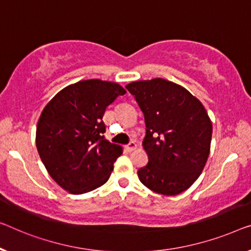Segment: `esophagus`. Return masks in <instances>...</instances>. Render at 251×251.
<instances>
[{
  "mask_svg": "<svg viewBox=\"0 0 251 251\" xmlns=\"http://www.w3.org/2000/svg\"><path fill=\"white\" fill-rule=\"evenodd\" d=\"M137 148V144L135 143V141H130L128 144L126 145V150L128 152H132V151H134V150H135Z\"/></svg>",
  "mask_w": 251,
  "mask_h": 251,
  "instance_id": "esophagus-1",
  "label": "esophagus"
}]
</instances>
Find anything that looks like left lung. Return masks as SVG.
Returning a JSON list of instances; mask_svg holds the SVG:
<instances>
[{
  "instance_id": "obj_1",
  "label": "left lung",
  "mask_w": 251,
  "mask_h": 251,
  "mask_svg": "<svg viewBox=\"0 0 251 251\" xmlns=\"http://www.w3.org/2000/svg\"><path fill=\"white\" fill-rule=\"evenodd\" d=\"M126 89L144 114L143 148L149 162L138 169L142 184L166 196L188 189L206 164L212 122L188 90L164 78L136 81Z\"/></svg>"
}]
</instances>
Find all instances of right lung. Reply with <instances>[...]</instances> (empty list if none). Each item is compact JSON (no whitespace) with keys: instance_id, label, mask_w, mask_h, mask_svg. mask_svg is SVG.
Listing matches in <instances>:
<instances>
[{"instance_id":"add662e5","label":"right lung","mask_w":251,"mask_h":251,"mask_svg":"<svg viewBox=\"0 0 251 251\" xmlns=\"http://www.w3.org/2000/svg\"><path fill=\"white\" fill-rule=\"evenodd\" d=\"M125 89L115 82L84 80L61 90L44 108L36 147L50 177L71 194H84L110 177L121 145L103 136L106 108Z\"/></svg>"}]
</instances>
